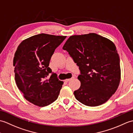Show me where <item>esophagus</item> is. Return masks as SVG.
Wrapping results in <instances>:
<instances>
[{
    "label": "esophagus",
    "instance_id": "1",
    "mask_svg": "<svg viewBox=\"0 0 133 133\" xmlns=\"http://www.w3.org/2000/svg\"><path fill=\"white\" fill-rule=\"evenodd\" d=\"M74 78H75V77H72L71 78H69V79H66L65 80V82H68V81H70V80H71V79H73Z\"/></svg>",
    "mask_w": 133,
    "mask_h": 133
}]
</instances>
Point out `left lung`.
Masks as SVG:
<instances>
[{
    "label": "left lung",
    "instance_id": "obj_1",
    "mask_svg": "<svg viewBox=\"0 0 133 133\" xmlns=\"http://www.w3.org/2000/svg\"><path fill=\"white\" fill-rule=\"evenodd\" d=\"M63 49L68 52L80 75L76 98L85 105L104 104L116 92L121 78L120 60L114 44L100 35L91 33L71 36Z\"/></svg>",
    "mask_w": 133,
    "mask_h": 133
}]
</instances>
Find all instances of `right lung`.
I'll return each mask as SVG.
<instances>
[{"label": "right lung", "mask_w": 133, "mask_h": 133, "mask_svg": "<svg viewBox=\"0 0 133 133\" xmlns=\"http://www.w3.org/2000/svg\"><path fill=\"white\" fill-rule=\"evenodd\" d=\"M65 38L45 34L35 35L23 41L15 54L17 86L27 101L38 107H46L58 98L63 82L49 64L55 49Z\"/></svg>", "instance_id": "obj_1"}]
</instances>
